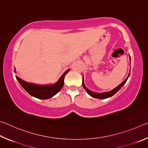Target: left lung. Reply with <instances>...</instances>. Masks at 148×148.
I'll return each mask as SVG.
<instances>
[{"label": "left lung", "instance_id": "8db88e82", "mask_svg": "<svg viewBox=\"0 0 148 148\" xmlns=\"http://www.w3.org/2000/svg\"><path fill=\"white\" fill-rule=\"evenodd\" d=\"M130 74V73H129ZM129 76H127V77L126 78V79L124 80L123 82H122L121 84H119L118 86L116 87V88L112 89V91H108V92H102V93H96V92H92L91 91H89L88 89H87L86 86H84V82H82V85H83V87H84V89L86 90V91L87 92V93H88L90 96H91L92 97H94V98H97V99H106V98H108V97H110L112 96H113L114 94H116V92L119 91V90L121 88L123 87V86L126 83L127 79H128V77L129 76Z\"/></svg>", "mask_w": 148, "mask_h": 148}]
</instances>
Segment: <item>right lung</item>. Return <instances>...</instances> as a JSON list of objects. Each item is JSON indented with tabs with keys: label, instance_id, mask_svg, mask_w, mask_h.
Returning a JSON list of instances; mask_svg holds the SVG:
<instances>
[{
	"label": "right lung",
	"instance_id": "right-lung-1",
	"mask_svg": "<svg viewBox=\"0 0 148 148\" xmlns=\"http://www.w3.org/2000/svg\"><path fill=\"white\" fill-rule=\"evenodd\" d=\"M69 71V70H67L62 75L61 78L59 79L56 84L50 85V86L49 85V86H38V85L29 84L22 80L17 76H16V77L20 85L31 96H33L40 99H47L54 96L61 89L64 85V76L68 73Z\"/></svg>",
	"mask_w": 148,
	"mask_h": 148
}]
</instances>
